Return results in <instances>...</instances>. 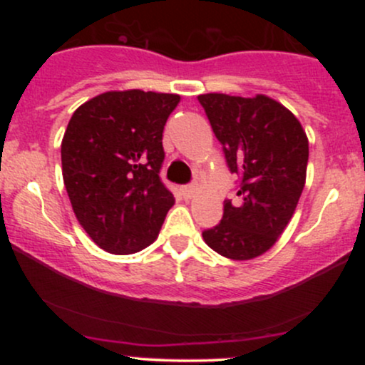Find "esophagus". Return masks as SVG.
Listing matches in <instances>:
<instances>
[{
	"mask_svg": "<svg viewBox=\"0 0 365 365\" xmlns=\"http://www.w3.org/2000/svg\"><path fill=\"white\" fill-rule=\"evenodd\" d=\"M195 192H197V187L195 185L182 187V195L185 197V199H190V197H194Z\"/></svg>",
	"mask_w": 365,
	"mask_h": 365,
	"instance_id": "1",
	"label": "esophagus"
}]
</instances>
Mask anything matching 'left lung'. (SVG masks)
I'll list each match as a JSON object with an SVG mask.
<instances>
[{
  "label": "left lung",
  "mask_w": 365,
  "mask_h": 365,
  "mask_svg": "<svg viewBox=\"0 0 365 365\" xmlns=\"http://www.w3.org/2000/svg\"><path fill=\"white\" fill-rule=\"evenodd\" d=\"M226 165L240 177L238 199L225 200L220 225L204 230V242L233 261L269 250L290 223L305 185L309 140L302 125L267 96H199Z\"/></svg>",
  "instance_id": "8db88e82"
}]
</instances>
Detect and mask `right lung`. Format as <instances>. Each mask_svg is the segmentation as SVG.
<instances>
[{"label": "right lung", "mask_w": 365, "mask_h": 365, "mask_svg": "<svg viewBox=\"0 0 365 365\" xmlns=\"http://www.w3.org/2000/svg\"><path fill=\"white\" fill-rule=\"evenodd\" d=\"M178 94L111 91L77 108L61 142L63 182L78 223L111 254L158 238L175 197L159 178L163 130Z\"/></svg>", "instance_id": "1"}]
</instances>
